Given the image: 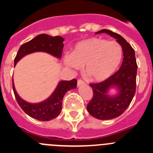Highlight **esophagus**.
I'll return each instance as SVG.
<instances>
[{
    "label": "esophagus",
    "instance_id": "esophagus-1",
    "mask_svg": "<svg viewBox=\"0 0 153 153\" xmlns=\"http://www.w3.org/2000/svg\"><path fill=\"white\" fill-rule=\"evenodd\" d=\"M83 84H84V82H83L82 79H78V80H77V86H81V85H83Z\"/></svg>",
    "mask_w": 153,
    "mask_h": 153
}]
</instances>
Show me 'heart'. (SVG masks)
I'll return each instance as SVG.
<instances>
[{"instance_id": "heart-1", "label": "heart", "mask_w": 153, "mask_h": 153, "mask_svg": "<svg viewBox=\"0 0 153 153\" xmlns=\"http://www.w3.org/2000/svg\"><path fill=\"white\" fill-rule=\"evenodd\" d=\"M123 50L117 41L91 37L78 43L72 55L64 59L65 64L79 70L85 65L84 72L93 81L101 82L109 78L120 66Z\"/></svg>"}]
</instances>
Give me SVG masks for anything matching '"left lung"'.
Masks as SVG:
<instances>
[{
  "label": "left lung",
  "mask_w": 153,
  "mask_h": 153,
  "mask_svg": "<svg viewBox=\"0 0 153 153\" xmlns=\"http://www.w3.org/2000/svg\"><path fill=\"white\" fill-rule=\"evenodd\" d=\"M107 33L117 39L123 52V60L119 70L106 80L90 84L93 95L86 109L93 117L105 120L120 117L132 102L136 93L138 66L134 50L122 36L106 29L101 30L96 33ZM113 86L117 87L119 93L112 97L107 93Z\"/></svg>",
  "instance_id": "obj_1"
}]
</instances>
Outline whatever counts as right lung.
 I'll return each instance as SVG.
<instances>
[{
  "mask_svg": "<svg viewBox=\"0 0 153 153\" xmlns=\"http://www.w3.org/2000/svg\"><path fill=\"white\" fill-rule=\"evenodd\" d=\"M64 39L60 36H51L40 34L35 38L22 44L14 59V64L24 56L33 52H46L57 58L62 56ZM13 83V90L19 106L28 116L40 121H49L57 117L62 110V100L68 90L76 87L77 81L73 79L70 81H60L52 95L46 100L39 103H30L19 97Z\"/></svg>",
  "mask_w": 153,
  "mask_h": 153,
  "instance_id": "1",
  "label": "right lung"
}]
</instances>
